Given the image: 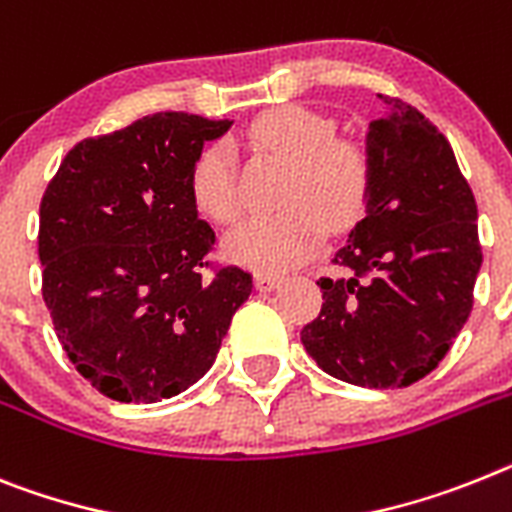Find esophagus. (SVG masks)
<instances>
[{
	"label": "esophagus",
	"instance_id": "esophagus-1",
	"mask_svg": "<svg viewBox=\"0 0 512 512\" xmlns=\"http://www.w3.org/2000/svg\"><path fill=\"white\" fill-rule=\"evenodd\" d=\"M253 285H256V290L259 292H272L274 287L279 285V277L269 272H256L253 274Z\"/></svg>",
	"mask_w": 512,
	"mask_h": 512
}]
</instances>
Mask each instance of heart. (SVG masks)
Masks as SVG:
<instances>
[{"instance_id":"obj_1","label":"heart","mask_w":512,"mask_h":512,"mask_svg":"<svg viewBox=\"0 0 512 512\" xmlns=\"http://www.w3.org/2000/svg\"><path fill=\"white\" fill-rule=\"evenodd\" d=\"M251 147L290 163L279 214L248 220L227 235V259L285 272L303 264L326 238V227H352L365 212L370 168L360 147L334 139V124L308 108L282 106L246 126ZM191 202L207 220L233 225L240 217L238 176L225 144H207L189 173Z\"/></svg>"}]
</instances>
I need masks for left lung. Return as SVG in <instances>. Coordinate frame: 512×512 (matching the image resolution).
Masks as SVG:
<instances>
[{
  "label": "left lung",
  "mask_w": 512,
  "mask_h": 512,
  "mask_svg": "<svg viewBox=\"0 0 512 512\" xmlns=\"http://www.w3.org/2000/svg\"><path fill=\"white\" fill-rule=\"evenodd\" d=\"M383 98L370 121L365 217L321 277L323 305L300 339L352 386L404 388L438 368L474 305L482 266L476 202L451 144L417 108Z\"/></svg>",
  "instance_id": "1"
}]
</instances>
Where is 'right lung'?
<instances>
[{
  "mask_svg": "<svg viewBox=\"0 0 512 512\" xmlns=\"http://www.w3.org/2000/svg\"><path fill=\"white\" fill-rule=\"evenodd\" d=\"M230 121L152 113L87 137L41 199L38 259L61 349L103 396L155 404L212 368L253 277L214 266L189 173Z\"/></svg>",
  "mask_w": 512,
  "mask_h": 512,
  "instance_id": "right-lung-1",
  "label": "right lung"
}]
</instances>
